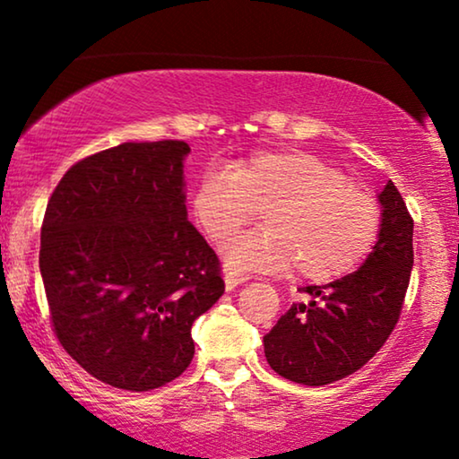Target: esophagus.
<instances>
[{
    "label": "esophagus",
    "mask_w": 459,
    "mask_h": 459,
    "mask_svg": "<svg viewBox=\"0 0 459 459\" xmlns=\"http://www.w3.org/2000/svg\"><path fill=\"white\" fill-rule=\"evenodd\" d=\"M225 288H228V290H234V288H238V285H240V283H246V281H248V275H240V273H231V271H230V273H225Z\"/></svg>",
    "instance_id": "esophagus-1"
}]
</instances>
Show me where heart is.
I'll use <instances>...</instances> for the list:
<instances>
[{
    "label": "heart",
    "instance_id": "obj_1",
    "mask_svg": "<svg viewBox=\"0 0 459 459\" xmlns=\"http://www.w3.org/2000/svg\"><path fill=\"white\" fill-rule=\"evenodd\" d=\"M264 211L267 230L236 238L225 261L236 271L294 273L323 283L354 271L375 248L383 213L350 178L307 151H267L234 169H209L192 195V215L215 244Z\"/></svg>",
    "mask_w": 459,
    "mask_h": 459
}]
</instances>
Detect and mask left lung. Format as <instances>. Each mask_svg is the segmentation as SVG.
<instances>
[{
  "mask_svg": "<svg viewBox=\"0 0 459 459\" xmlns=\"http://www.w3.org/2000/svg\"><path fill=\"white\" fill-rule=\"evenodd\" d=\"M378 201L381 234L362 267L302 288L310 300L294 304L263 337L277 375L312 387L340 381L362 368L395 329L414 264V219L391 180Z\"/></svg>",
  "mask_w": 459,
  "mask_h": 459,
  "instance_id": "8db88e82",
  "label": "left lung"
}]
</instances>
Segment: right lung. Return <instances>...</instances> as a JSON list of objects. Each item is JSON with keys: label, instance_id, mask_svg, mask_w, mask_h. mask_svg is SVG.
<instances>
[{"label": "right lung", "instance_id": "1", "mask_svg": "<svg viewBox=\"0 0 459 459\" xmlns=\"http://www.w3.org/2000/svg\"><path fill=\"white\" fill-rule=\"evenodd\" d=\"M184 141L124 143L65 171L39 267L53 333L86 373L151 391L195 356L190 329L221 298V263L188 221Z\"/></svg>", "mask_w": 459, "mask_h": 459}]
</instances>
